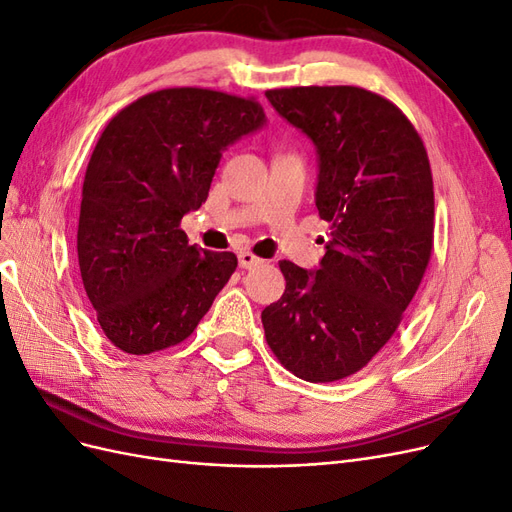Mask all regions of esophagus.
I'll use <instances>...</instances> for the list:
<instances>
[{"instance_id":"esophagus-1","label":"esophagus","mask_w":512,"mask_h":512,"mask_svg":"<svg viewBox=\"0 0 512 512\" xmlns=\"http://www.w3.org/2000/svg\"><path fill=\"white\" fill-rule=\"evenodd\" d=\"M262 262H265V260L254 256L252 252H247V250L239 252V267H241V269H256V267L262 265Z\"/></svg>"}]
</instances>
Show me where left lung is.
Instances as JSON below:
<instances>
[{
	"mask_svg": "<svg viewBox=\"0 0 512 512\" xmlns=\"http://www.w3.org/2000/svg\"><path fill=\"white\" fill-rule=\"evenodd\" d=\"M318 151L316 207L329 222L318 271L282 260L286 290L262 309L267 344L307 382L363 369L397 331L433 247V179L410 119L352 85L269 89Z\"/></svg>",
	"mask_w": 512,
	"mask_h": 512,
	"instance_id": "obj_1",
	"label": "left lung"
}]
</instances>
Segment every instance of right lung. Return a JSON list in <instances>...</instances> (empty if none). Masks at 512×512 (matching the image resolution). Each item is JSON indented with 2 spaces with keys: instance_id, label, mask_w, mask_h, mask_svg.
<instances>
[{
  "instance_id": "obj_1",
  "label": "right lung",
  "mask_w": 512,
  "mask_h": 512,
  "mask_svg": "<svg viewBox=\"0 0 512 512\" xmlns=\"http://www.w3.org/2000/svg\"><path fill=\"white\" fill-rule=\"evenodd\" d=\"M254 98L160 89L106 123L83 181L76 250L104 335L128 354L188 339L237 269L188 243L185 213L209 196L222 151L265 126Z\"/></svg>"
}]
</instances>
